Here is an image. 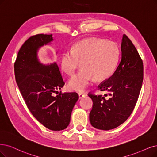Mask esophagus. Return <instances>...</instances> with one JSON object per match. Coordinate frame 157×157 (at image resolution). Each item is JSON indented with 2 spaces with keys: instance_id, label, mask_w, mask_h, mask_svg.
I'll return each instance as SVG.
<instances>
[{
  "instance_id": "34e87169",
  "label": "esophagus",
  "mask_w": 157,
  "mask_h": 157,
  "mask_svg": "<svg viewBox=\"0 0 157 157\" xmlns=\"http://www.w3.org/2000/svg\"><path fill=\"white\" fill-rule=\"evenodd\" d=\"M85 96H86L85 94L82 93V92H80V93H79V99H82V98H83Z\"/></svg>"
}]
</instances>
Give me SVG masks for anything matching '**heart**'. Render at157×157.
I'll return each instance as SVG.
<instances>
[{"mask_svg": "<svg viewBox=\"0 0 157 157\" xmlns=\"http://www.w3.org/2000/svg\"><path fill=\"white\" fill-rule=\"evenodd\" d=\"M119 56V48L115 43L95 37L81 40L72 50L64 52L60 63L66 74L72 75L80 62L83 68L69 80V89L83 92L94 78L98 81L107 79L114 71Z\"/></svg>", "mask_w": 157, "mask_h": 157, "instance_id": "heart-1", "label": "heart"}]
</instances>
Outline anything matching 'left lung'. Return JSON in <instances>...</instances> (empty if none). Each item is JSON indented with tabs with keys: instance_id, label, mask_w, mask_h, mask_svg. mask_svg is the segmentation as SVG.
Wrapping results in <instances>:
<instances>
[{
	"instance_id": "left-lung-1",
	"label": "left lung",
	"mask_w": 157,
	"mask_h": 157,
	"mask_svg": "<svg viewBox=\"0 0 157 157\" xmlns=\"http://www.w3.org/2000/svg\"><path fill=\"white\" fill-rule=\"evenodd\" d=\"M121 57L113 74L98 86L107 94H89L93 105L89 114L94 128L108 131L118 127L129 117L142 88L143 62L135 46L126 35L121 43ZM106 96L109 98H105Z\"/></svg>"
}]
</instances>
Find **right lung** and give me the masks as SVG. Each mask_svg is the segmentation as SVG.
Instances as JSON below:
<instances>
[{
    "label": "right lung",
    "instance_id": "1",
    "mask_svg": "<svg viewBox=\"0 0 157 157\" xmlns=\"http://www.w3.org/2000/svg\"><path fill=\"white\" fill-rule=\"evenodd\" d=\"M53 40L52 34H37L27 39L19 51L14 71L17 84L32 115L47 129L58 131L69 125L79 96L76 92L53 95L65 85L59 67L56 62L40 63L37 56L39 48Z\"/></svg>",
    "mask_w": 157,
    "mask_h": 157
}]
</instances>
